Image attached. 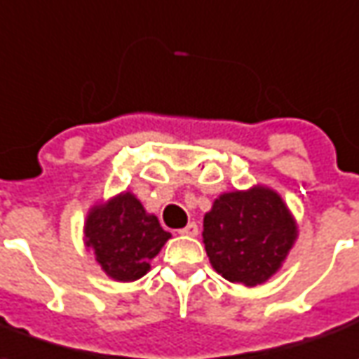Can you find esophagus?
I'll list each match as a JSON object with an SVG mask.
<instances>
[{
  "instance_id": "esophagus-1",
  "label": "esophagus",
  "mask_w": 359,
  "mask_h": 359,
  "mask_svg": "<svg viewBox=\"0 0 359 359\" xmlns=\"http://www.w3.org/2000/svg\"><path fill=\"white\" fill-rule=\"evenodd\" d=\"M177 232L182 233V236H189V238H195L197 233H199V226L195 224V222H189V224L182 228V230H177Z\"/></svg>"
}]
</instances>
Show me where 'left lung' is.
Listing matches in <instances>:
<instances>
[{"instance_id":"obj_1","label":"left lung","mask_w":359,"mask_h":359,"mask_svg":"<svg viewBox=\"0 0 359 359\" xmlns=\"http://www.w3.org/2000/svg\"><path fill=\"white\" fill-rule=\"evenodd\" d=\"M296 240V218L266 185L218 195L203 218V243L212 269L249 288L280 271Z\"/></svg>"}]
</instances>
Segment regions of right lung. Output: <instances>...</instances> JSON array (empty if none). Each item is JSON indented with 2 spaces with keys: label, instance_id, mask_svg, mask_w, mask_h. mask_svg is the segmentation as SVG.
I'll list each match as a JSON object with an SVG mask.
<instances>
[{
  "label": "right lung",
  "instance_id": "obj_1",
  "mask_svg": "<svg viewBox=\"0 0 359 359\" xmlns=\"http://www.w3.org/2000/svg\"><path fill=\"white\" fill-rule=\"evenodd\" d=\"M172 233L162 230L158 218L147 212L131 191L90 207L85 220V245L104 273L118 282H133L151 271Z\"/></svg>",
  "mask_w": 359,
  "mask_h": 359
}]
</instances>
